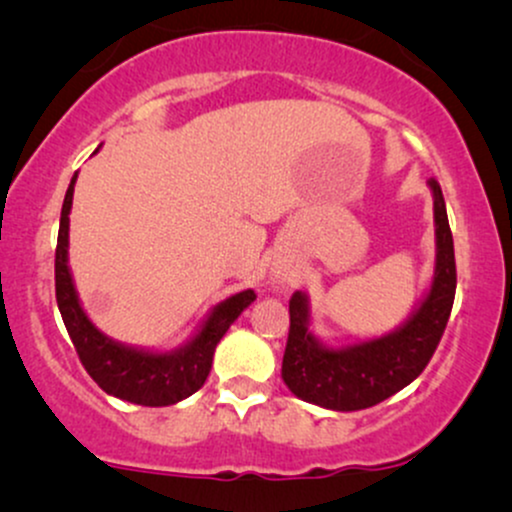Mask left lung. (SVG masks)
Instances as JSON below:
<instances>
[{
    "label": "left lung",
    "mask_w": 512,
    "mask_h": 512,
    "mask_svg": "<svg viewBox=\"0 0 512 512\" xmlns=\"http://www.w3.org/2000/svg\"><path fill=\"white\" fill-rule=\"evenodd\" d=\"M428 185L433 190L438 252L436 276L424 303L402 330L346 349H327L308 332L305 296L301 291L293 293L281 378L296 397L334 411L375 407L419 378L436 354L455 301L457 267L443 190L436 178Z\"/></svg>",
    "instance_id": "obj_1"
}]
</instances>
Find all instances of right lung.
Wrapping results in <instances>:
<instances>
[{"instance_id":"1","label":"right lung","mask_w":512,"mask_h":512,"mask_svg":"<svg viewBox=\"0 0 512 512\" xmlns=\"http://www.w3.org/2000/svg\"><path fill=\"white\" fill-rule=\"evenodd\" d=\"M74 182L76 178L69 182V190L64 195L60 233H57L55 296L81 366L108 395L142 404V407H168V404L195 395L207 380L216 344L221 342L233 320L255 301V291H240L236 296L226 298L221 305H216L214 313L204 322L202 332L175 354H149V351L129 349V346L115 344L113 339L103 337L81 310L72 274L67 267L69 211H72Z\"/></svg>"}]
</instances>
